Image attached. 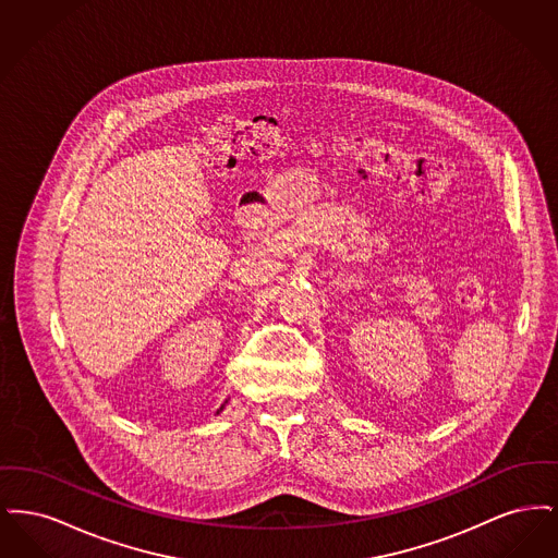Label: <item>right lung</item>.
Instances as JSON below:
<instances>
[{"mask_svg": "<svg viewBox=\"0 0 558 558\" xmlns=\"http://www.w3.org/2000/svg\"><path fill=\"white\" fill-rule=\"evenodd\" d=\"M221 408H223V405H221ZM221 408H219V410H221ZM219 410H217V414H219Z\"/></svg>", "mask_w": 558, "mask_h": 558, "instance_id": "right-lung-1", "label": "right lung"}]
</instances>
